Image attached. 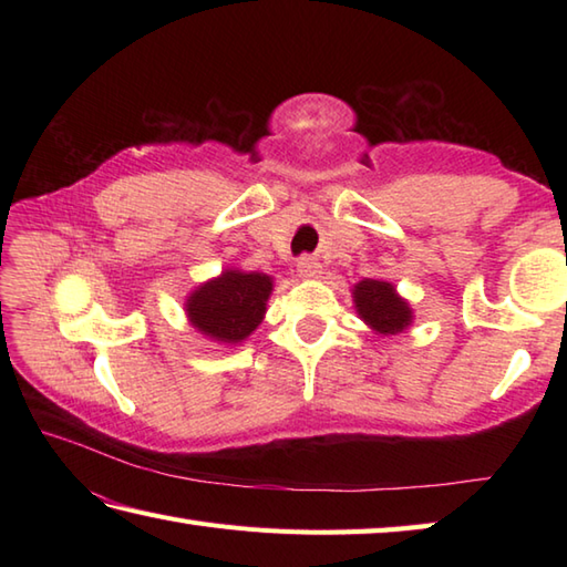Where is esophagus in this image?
I'll use <instances>...</instances> for the list:
<instances>
[{"label":"esophagus","instance_id":"esophagus-1","mask_svg":"<svg viewBox=\"0 0 567 567\" xmlns=\"http://www.w3.org/2000/svg\"><path fill=\"white\" fill-rule=\"evenodd\" d=\"M297 272H299V277H302V280H317V277H321L323 268H321V262L315 260V258H299L297 260Z\"/></svg>","mask_w":567,"mask_h":567}]
</instances>
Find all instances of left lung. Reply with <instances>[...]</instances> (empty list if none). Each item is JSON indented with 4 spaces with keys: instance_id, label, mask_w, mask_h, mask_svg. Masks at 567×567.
<instances>
[{
    "instance_id": "obj_1",
    "label": "left lung",
    "mask_w": 567,
    "mask_h": 567,
    "mask_svg": "<svg viewBox=\"0 0 567 567\" xmlns=\"http://www.w3.org/2000/svg\"><path fill=\"white\" fill-rule=\"evenodd\" d=\"M353 305L358 317L365 321V327L382 336L402 333L414 321L412 305L388 280L365 277V280L353 285Z\"/></svg>"
}]
</instances>
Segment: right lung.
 Here are the masks:
<instances>
[{
	"label": "right lung",
	"instance_id": "1",
	"mask_svg": "<svg viewBox=\"0 0 567 567\" xmlns=\"http://www.w3.org/2000/svg\"><path fill=\"white\" fill-rule=\"evenodd\" d=\"M272 287V275L226 268L187 295V321L204 339L240 346L265 319Z\"/></svg>",
	"mask_w": 567,
	"mask_h": 567
}]
</instances>
